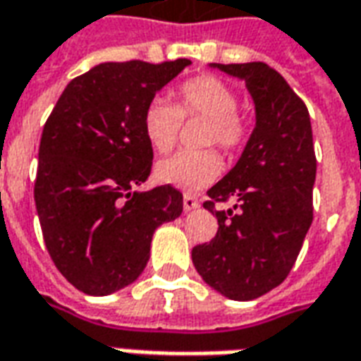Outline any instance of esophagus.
Returning a JSON list of instances; mask_svg holds the SVG:
<instances>
[{
    "mask_svg": "<svg viewBox=\"0 0 361 361\" xmlns=\"http://www.w3.org/2000/svg\"><path fill=\"white\" fill-rule=\"evenodd\" d=\"M197 207H199L197 197L191 195V193H185V195H183V209H185V211H193Z\"/></svg>",
    "mask_w": 361,
    "mask_h": 361,
    "instance_id": "34e87169",
    "label": "esophagus"
}]
</instances>
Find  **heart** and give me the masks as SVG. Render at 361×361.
Wrapping results in <instances>:
<instances>
[{"mask_svg":"<svg viewBox=\"0 0 361 361\" xmlns=\"http://www.w3.org/2000/svg\"><path fill=\"white\" fill-rule=\"evenodd\" d=\"M240 98L228 82L214 75H197L176 90V106L154 98L142 114V133L152 149L166 154L176 147L183 119H207L201 147H219L226 157L245 149L251 123L238 114ZM222 172L216 150H181L157 166V178L178 188L199 189Z\"/></svg>","mask_w":361,"mask_h":361,"instance_id":"obj_1","label":"heart"}]
</instances>
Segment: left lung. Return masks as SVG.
<instances>
[{"instance_id":"1","label":"left lung","mask_w":361,"mask_h":361,"mask_svg":"<svg viewBox=\"0 0 361 361\" xmlns=\"http://www.w3.org/2000/svg\"><path fill=\"white\" fill-rule=\"evenodd\" d=\"M245 79L257 126L242 158L214 183L203 207L219 220L209 243L191 259L203 280L230 300H255L284 282L313 220V150L310 111L286 79L263 61L212 63ZM234 198L230 209L220 202Z\"/></svg>"}]
</instances>
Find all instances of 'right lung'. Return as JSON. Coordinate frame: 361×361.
<instances>
[{
  "instance_id": "add662e5",
  "label": "right lung",
  "mask_w": 361,
  "mask_h": 361,
  "mask_svg": "<svg viewBox=\"0 0 361 361\" xmlns=\"http://www.w3.org/2000/svg\"><path fill=\"white\" fill-rule=\"evenodd\" d=\"M189 63H100L67 85L44 123L35 181L44 243L85 294H111L137 280L154 230L183 211L170 183L135 188L152 170L145 108Z\"/></svg>"
}]
</instances>
